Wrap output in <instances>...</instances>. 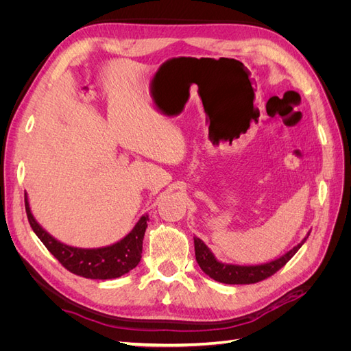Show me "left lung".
Listing matches in <instances>:
<instances>
[{
	"label": "left lung",
	"instance_id": "1",
	"mask_svg": "<svg viewBox=\"0 0 351 351\" xmlns=\"http://www.w3.org/2000/svg\"><path fill=\"white\" fill-rule=\"evenodd\" d=\"M309 234L311 232H307V236L297 244V246L284 253L278 259L267 262V263H261V265H249V267L219 262L206 244L197 237L193 239L195 254H196V261L199 263L200 269L206 275H209L212 280H215L218 282H224V284H254L271 277V275H274L278 269H281L284 265L294 256L297 250L303 246V243L307 240Z\"/></svg>",
	"mask_w": 351,
	"mask_h": 351
}]
</instances>
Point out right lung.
Here are the masks:
<instances>
[{
	"label": "right lung",
	"mask_w": 351,
	"mask_h": 351,
	"mask_svg": "<svg viewBox=\"0 0 351 351\" xmlns=\"http://www.w3.org/2000/svg\"><path fill=\"white\" fill-rule=\"evenodd\" d=\"M25 206L32 230L62 267L73 274L90 280H112L130 272L141 262L143 236L149 221L147 215H142L129 234L117 243L104 247L83 249L61 243L42 228L32 214L27 195H25Z\"/></svg>",
	"instance_id": "obj_1"
}]
</instances>
